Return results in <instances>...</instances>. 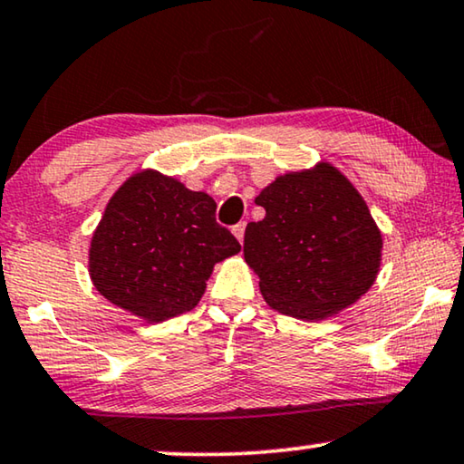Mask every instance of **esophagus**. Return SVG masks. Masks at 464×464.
Returning <instances> with one entry per match:
<instances>
[{"label":"esophagus","mask_w":464,"mask_h":464,"mask_svg":"<svg viewBox=\"0 0 464 464\" xmlns=\"http://www.w3.org/2000/svg\"><path fill=\"white\" fill-rule=\"evenodd\" d=\"M231 231H233L235 237L239 239V244H241V241H244V235H246V223H244V220H241V223H237V225H233Z\"/></svg>","instance_id":"esophagus-1"}]
</instances>
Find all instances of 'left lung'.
<instances>
[{"mask_svg":"<svg viewBox=\"0 0 464 464\" xmlns=\"http://www.w3.org/2000/svg\"><path fill=\"white\" fill-rule=\"evenodd\" d=\"M256 204L266 217L246 227L244 258L268 306L321 321L372 285L382 233L364 199L334 166L279 177Z\"/></svg>","mask_w":464,"mask_h":464,"instance_id":"1","label":"left lung"}]
</instances>
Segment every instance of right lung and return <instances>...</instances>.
Wrapping results in <instances>:
<instances>
[{
	"instance_id": "add662e5",
	"label": "right lung",
	"mask_w": 464,
	"mask_h": 464,
	"mask_svg": "<svg viewBox=\"0 0 464 464\" xmlns=\"http://www.w3.org/2000/svg\"><path fill=\"white\" fill-rule=\"evenodd\" d=\"M217 204L175 179L143 170L106 206L89 250V275L116 306L158 323L202 298L217 262L241 250L217 223Z\"/></svg>"
}]
</instances>
